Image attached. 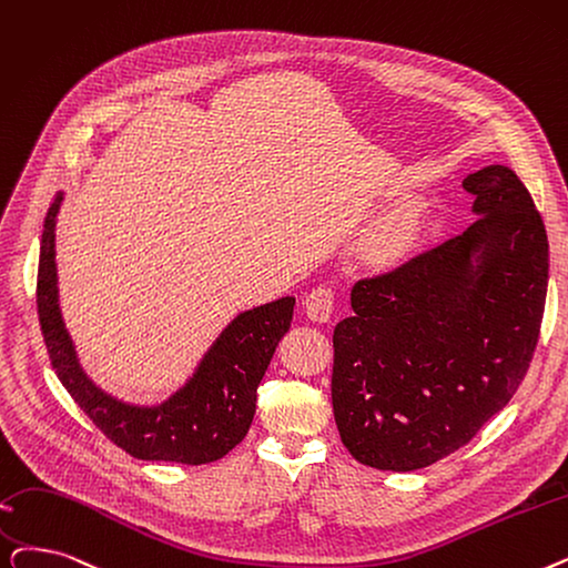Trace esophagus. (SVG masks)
<instances>
[{
    "label": "esophagus",
    "mask_w": 568,
    "mask_h": 568,
    "mask_svg": "<svg viewBox=\"0 0 568 568\" xmlns=\"http://www.w3.org/2000/svg\"><path fill=\"white\" fill-rule=\"evenodd\" d=\"M304 311L315 323H329L334 313V290L327 285L313 287L304 297Z\"/></svg>",
    "instance_id": "1"
}]
</instances>
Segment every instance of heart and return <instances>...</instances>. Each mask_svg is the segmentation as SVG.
Returning <instances> with one entry per match:
<instances>
[{
	"instance_id": "obj_1",
	"label": "heart",
	"mask_w": 568,
	"mask_h": 568,
	"mask_svg": "<svg viewBox=\"0 0 568 568\" xmlns=\"http://www.w3.org/2000/svg\"><path fill=\"white\" fill-rule=\"evenodd\" d=\"M413 241V234L408 227H394L387 230L381 239H378V253H383L385 257H399Z\"/></svg>"
}]
</instances>
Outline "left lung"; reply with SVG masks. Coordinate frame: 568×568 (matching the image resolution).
<instances>
[{"mask_svg": "<svg viewBox=\"0 0 568 568\" xmlns=\"http://www.w3.org/2000/svg\"><path fill=\"white\" fill-rule=\"evenodd\" d=\"M471 227L362 278L334 329L332 404L348 453L381 471L425 468L471 440L520 387L548 292V234L515 171L464 179Z\"/></svg>", "mask_w": 568, "mask_h": 568, "instance_id": "obj_1", "label": "left lung"}]
</instances>
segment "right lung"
Masks as SVG:
<instances>
[{"label": "right lung", "instance_id": "obj_1", "mask_svg": "<svg viewBox=\"0 0 568 568\" xmlns=\"http://www.w3.org/2000/svg\"><path fill=\"white\" fill-rule=\"evenodd\" d=\"M62 192L48 209L37 308L48 357L71 399L118 448L136 459L209 464L225 457L248 434L257 385L292 323L294 297L239 313L211 345L194 376L158 406H132L97 387L81 368L58 304L55 223Z\"/></svg>", "mask_w": 568, "mask_h": 568}]
</instances>
